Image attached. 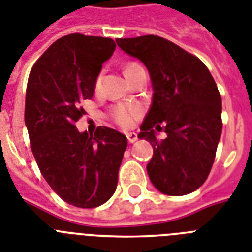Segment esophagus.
Here are the masks:
<instances>
[{"mask_svg": "<svg viewBox=\"0 0 252 252\" xmlns=\"http://www.w3.org/2000/svg\"><path fill=\"white\" fill-rule=\"evenodd\" d=\"M126 138H128V142H129V144H133V142L136 141V140H137V134L134 133V132L126 133Z\"/></svg>", "mask_w": 252, "mask_h": 252, "instance_id": "34e87169", "label": "esophagus"}]
</instances>
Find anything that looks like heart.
Wrapping results in <instances>:
<instances>
[{"label": "heart", "mask_w": 252, "mask_h": 252, "mask_svg": "<svg viewBox=\"0 0 252 252\" xmlns=\"http://www.w3.org/2000/svg\"><path fill=\"white\" fill-rule=\"evenodd\" d=\"M140 70H144V68L138 63H128L126 65V68H124V73H126L128 80H130ZM100 84H102V74H99L96 77V80H95V91L99 90ZM141 114L142 110L140 106H136V104H132V106L119 104V106H115L111 111V118L119 126L130 128L136 123V120L141 116Z\"/></svg>", "instance_id": "heart-1"}]
</instances>
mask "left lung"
Returning <instances> with one entry per match:
<instances>
[{
	"label": "left lung",
	"instance_id": "1",
	"mask_svg": "<svg viewBox=\"0 0 252 252\" xmlns=\"http://www.w3.org/2000/svg\"><path fill=\"white\" fill-rule=\"evenodd\" d=\"M118 45L149 70L153 102L138 138L153 146L146 170L165 195L196 191L207 180L216 157L222 119L221 95L204 63L156 35L118 39ZM168 137L158 140L155 130Z\"/></svg>",
	"mask_w": 252,
	"mask_h": 252
}]
</instances>
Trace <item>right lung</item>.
<instances>
[{
	"label": "right lung",
	"instance_id": "right-lung-1",
	"mask_svg": "<svg viewBox=\"0 0 252 252\" xmlns=\"http://www.w3.org/2000/svg\"><path fill=\"white\" fill-rule=\"evenodd\" d=\"M116 44L110 37L70 33L60 37L31 69L26 90L25 123L41 175L61 199L78 208L102 205L114 195L126 137L98 126L80 133L102 64Z\"/></svg>",
	"mask_w": 252,
	"mask_h": 252
}]
</instances>
